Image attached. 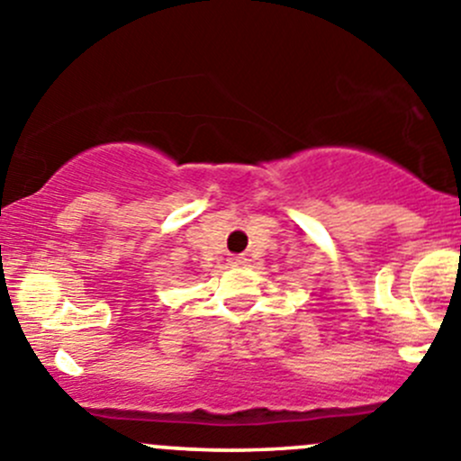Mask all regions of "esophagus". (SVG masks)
Returning <instances> with one entry per match:
<instances>
[{
    "instance_id": "34e87169",
    "label": "esophagus",
    "mask_w": 461,
    "mask_h": 461,
    "mask_svg": "<svg viewBox=\"0 0 461 461\" xmlns=\"http://www.w3.org/2000/svg\"><path fill=\"white\" fill-rule=\"evenodd\" d=\"M245 260H248V258L240 257V254H239V257H230V265H231V267H240V265H245Z\"/></svg>"
}]
</instances>
